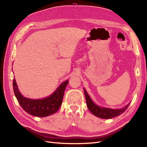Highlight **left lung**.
I'll return each mask as SVG.
<instances>
[{
	"mask_svg": "<svg viewBox=\"0 0 147 147\" xmlns=\"http://www.w3.org/2000/svg\"><path fill=\"white\" fill-rule=\"evenodd\" d=\"M84 95H85L86 105L88 106V109L90 110V112L93 115H95V116L101 118L110 119L115 117H118L125 112L126 110L127 109L128 106L129 105V104L126 107H124V108L117 110L102 108L96 105L94 102L92 101L90 96L88 95L85 90H84Z\"/></svg>",
	"mask_w": 147,
	"mask_h": 147,
	"instance_id": "left-lung-1",
	"label": "left lung"
}]
</instances>
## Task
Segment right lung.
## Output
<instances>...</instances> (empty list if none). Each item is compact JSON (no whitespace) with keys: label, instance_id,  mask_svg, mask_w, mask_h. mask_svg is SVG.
Here are the masks:
<instances>
[{"label":"right lung","instance_id":"add662e5","mask_svg":"<svg viewBox=\"0 0 147 147\" xmlns=\"http://www.w3.org/2000/svg\"><path fill=\"white\" fill-rule=\"evenodd\" d=\"M68 83V80H67L61 84L50 96L37 100L26 98L22 95L18 88L15 78H13V88L18 101L25 112L35 117H45L55 113L59 110Z\"/></svg>","mask_w":147,"mask_h":147}]
</instances>
